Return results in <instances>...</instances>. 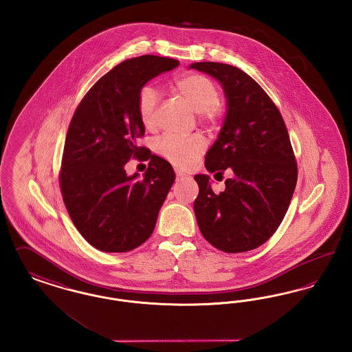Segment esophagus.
<instances>
[{"label":"esophagus","instance_id":"obj_1","mask_svg":"<svg viewBox=\"0 0 352 352\" xmlns=\"http://www.w3.org/2000/svg\"><path fill=\"white\" fill-rule=\"evenodd\" d=\"M175 172H176V179H177V182H179V180H183V179H185V177H186V175H185V173H183V172H180L179 169H176Z\"/></svg>","mask_w":352,"mask_h":352}]
</instances>
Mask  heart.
Returning a JSON list of instances; mask_svg holds the SVG:
<instances>
[{
  "label": "heart",
  "instance_id": "b5f03b06",
  "mask_svg": "<svg viewBox=\"0 0 352 352\" xmlns=\"http://www.w3.org/2000/svg\"><path fill=\"white\" fill-rule=\"evenodd\" d=\"M173 89L199 112V118L205 124L214 123L220 116V89L210 78L195 73L185 74L175 80ZM157 106L159 94L153 86L144 85L138 94L136 110L142 124L148 130L155 126ZM155 149L175 167L186 168L203 153L205 140L199 135L183 138L168 133L156 142Z\"/></svg>",
  "mask_w": 352,
  "mask_h": 352
}]
</instances>
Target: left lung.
<instances>
[{"instance_id":"left-lung-1","label":"left lung","mask_w":352,"mask_h":352,"mask_svg":"<svg viewBox=\"0 0 352 352\" xmlns=\"http://www.w3.org/2000/svg\"><path fill=\"white\" fill-rule=\"evenodd\" d=\"M196 69L223 87L228 112L205 167L216 175L230 168L233 179L216 195L206 175H196L193 208L204 239L225 253L261 246L280 225L296 189L298 168L283 118L270 96L239 67L197 62Z\"/></svg>"}]
</instances>
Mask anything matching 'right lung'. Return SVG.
Masks as SVG:
<instances>
[{
  "label": "right lung",
  "mask_w": 352,
  "mask_h": 352,
  "mask_svg": "<svg viewBox=\"0 0 352 352\" xmlns=\"http://www.w3.org/2000/svg\"><path fill=\"white\" fill-rule=\"evenodd\" d=\"M177 66L164 56L127 59L94 85L73 115L59 188L75 228L102 252L126 253L148 240L175 182L167 160L138 146L146 131L136 102L149 79ZM131 157L150 160L143 179L125 175Z\"/></svg>",
  "instance_id": "1"
}]
</instances>
